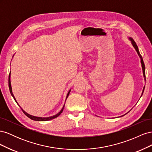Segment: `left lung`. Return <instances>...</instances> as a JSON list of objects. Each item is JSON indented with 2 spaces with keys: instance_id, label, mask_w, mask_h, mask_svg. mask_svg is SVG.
Masks as SVG:
<instances>
[{
  "instance_id": "1",
  "label": "left lung",
  "mask_w": 152,
  "mask_h": 152,
  "mask_svg": "<svg viewBox=\"0 0 152 152\" xmlns=\"http://www.w3.org/2000/svg\"><path fill=\"white\" fill-rule=\"evenodd\" d=\"M129 40H130L131 42L132 45H133V47H134V49H136V52H137V54H138V56H140V59H141V66H142V73H143V77H144L145 80H146V79H145V64H144L143 60H142V58L141 55V54H140V53L138 48H137V45H136V42H134V40H133L132 38L129 37ZM145 87V86H144V87H143V89H142V92L141 96L142 95V93H143V92H144ZM126 114H125V115H126ZM124 115H122L121 117H122V116H124Z\"/></svg>"
}]
</instances>
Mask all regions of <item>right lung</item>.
<instances>
[{
  "label": "right lung",
  "mask_w": 152,
  "mask_h": 152,
  "mask_svg": "<svg viewBox=\"0 0 152 152\" xmlns=\"http://www.w3.org/2000/svg\"><path fill=\"white\" fill-rule=\"evenodd\" d=\"M9 87H10V91L11 94L12 95V96L13 97L14 99L15 100V102H16V103H17L18 105H19V107L21 108V107H20V104H18V103L16 102V98H15V96H14V94H13V93H12V87H11V72H10V75H9ZM70 91H71V89H70V91H68V94H67V95H66V99H67V98L68 97L69 94H70ZM65 103L64 104V105H63V107L62 109L61 110V111L59 112V113H58L57 114L55 115H53V116H51V117H35V116H33V115H30V114H28V113H26V112L25 111H24V110H23L22 108H21V110H22V111L23 112V113L26 115L27 117H28V118H30V119H31V120L36 121H47L52 120V119H54V118H55L58 117L59 115H60V114L63 112V109H64V107H65Z\"/></svg>",
  "instance_id": "obj_1"
}]
</instances>
